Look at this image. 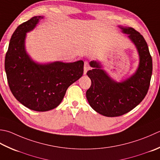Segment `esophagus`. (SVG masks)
I'll use <instances>...</instances> for the list:
<instances>
[{
	"label": "esophagus",
	"mask_w": 160,
	"mask_h": 160,
	"mask_svg": "<svg viewBox=\"0 0 160 160\" xmlns=\"http://www.w3.org/2000/svg\"><path fill=\"white\" fill-rule=\"evenodd\" d=\"M89 69V67L88 62H84V75L87 74V72Z\"/></svg>",
	"instance_id": "obj_1"
}]
</instances>
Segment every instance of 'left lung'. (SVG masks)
Masks as SVG:
<instances>
[{"label":"left lung","instance_id":"1","mask_svg":"<svg viewBox=\"0 0 160 160\" xmlns=\"http://www.w3.org/2000/svg\"><path fill=\"white\" fill-rule=\"evenodd\" d=\"M121 32L135 46L139 55L136 71L126 79L117 81L104 69L102 62H89L92 68L87 73L92 85L86 97L92 109L105 117L121 116L132 110L143 101L151 82L152 62L148 46L144 38L132 28L118 26Z\"/></svg>","mask_w":160,"mask_h":160}]
</instances>
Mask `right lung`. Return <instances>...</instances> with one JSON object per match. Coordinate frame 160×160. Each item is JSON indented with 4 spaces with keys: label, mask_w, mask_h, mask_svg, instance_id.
I'll return each mask as SVG.
<instances>
[{
    "label": "right lung",
    "mask_w": 160,
    "mask_h": 160,
    "mask_svg": "<svg viewBox=\"0 0 160 160\" xmlns=\"http://www.w3.org/2000/svg\"><path fill=\"white\" fill-rule=\"evenodd\" d=\"M43 16H35L15 30L9 43L5 69L12 94L32 110L46 112L57 108L68 87L82 77L84 62H36L26 48L27 33L32 31Z\"/></svg>",
    "instance_id": "obj_1"
}]
</instances>
